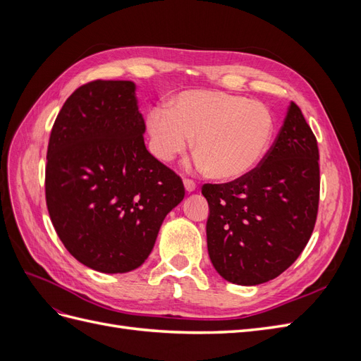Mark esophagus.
<instances>
[{"mask_svg":"<svg viewBox=\"0 0 361 361\" xmlns=\"http://www.w3.org/2000/svg\"><path fill=\"white\" fill-rule=\"evenodd\" d=\"M183 187H185V191H187V192L195 191V183L192 180H190V179H185L183 180Z\"/></svg>","mask_w":361,"mask_h":361,"instance_id":"34e87169","label":"esophagus"}]
</instances>
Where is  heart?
Instances as JSON below:
<instances>
[{
	"label": "heart",
	"mask_w": 361,
	"mask_h": 361,
	"mask_svg": "<svg viewBox=\"0 0 361 361\" xmlns=\"http://www.w3.org/2000/svg\"><path fill=\"white\" fill-rule=\"evenodd\" d=\"M149 147L169 162L187 150L194 137L200 170L231 182L247 176L264 159L276 130L269 108L245 96L215 90H185L173 96L167 110L146 116Z\"/></svg>",
	"instance_id": "obj_1"
}]
</instances>
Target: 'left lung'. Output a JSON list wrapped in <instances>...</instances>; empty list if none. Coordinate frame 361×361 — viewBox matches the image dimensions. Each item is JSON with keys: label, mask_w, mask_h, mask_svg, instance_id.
Returning <instances> with one entry per match:
<instances>
[{"label": "left lung", "mask_w": 361, "mask_h": 361, "mask_svg": "<svg viewBox=\"0 0 361 361\" xmlns=\"http://www.w3.org/2000/svg\"><path fill=\"white\" fill-rule=\"evenodd\" d=\"M319 150L290 102L260 166L228 183H206L207 253L224 280L256 286L286 271L307 245L319 203Z\"/></svg>", "instance_id": "8db88e82"}]
</instances>
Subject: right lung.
<instances>
[{
	"mask_svg": "<svg viewBox=\"0 0 361 361\" xmlns=\"http://www.w3.org/2000/svg\"><path fill=\"white\" fill-rule=\"evenodd\" d=\"M133 81L97 80L64 102L47 155L54 228L82 265L123 274L145 264L182 179L149 154Z\"/></svg>",
	"mask_w": 361,
	"mask_h": 361,
	"instance_id": "right-lung-1",
	"label": "right lung"
}]
</instances>
